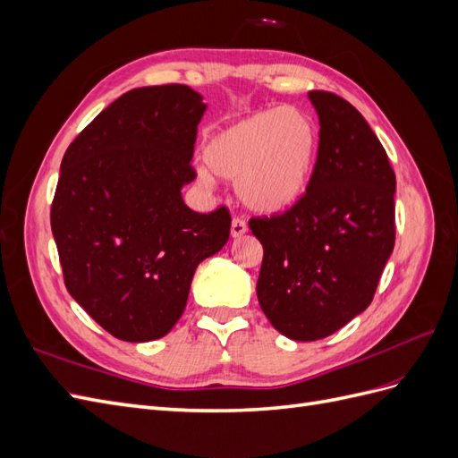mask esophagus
I'll return each mask as SVG.
<instances>
[{
    "label": "esophagus",
    "mask_w": 458,
    "mask_h": 458,
    "mask_svg": "<svg viewBox=\"0 0 458 458\" xmlns=\"http://www.w3.org/2000/svg\"><path fill=\"white\" fill-rule=\"evenodd\" d=\"M248 231V227H246V224L242 219H239V217H234L233 221H231V237L233 239H239V237H242V234Z\"/></svg>",
    "instance_id": "34e87169"
}]
</instances>
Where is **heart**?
I'll list each match as a JSON object with an SVG mask.
<instances>
[{
    "label": "heart",
    "instance_id": "1",
    "mask_svg": "<svg viewBox=\"0 0 458 458\" xmlns=\"http://www.w3.org/2000/svg\"><path fill=\"white\" fill-rule=\"evenodd\" d=\"M318 148L315 122L296 106L256 110L217 130L204 143L197 177L212 187L214 175L234 179L244 206L259 214H281L306 195Z\"/></svg>",
    "mask_w": 458,
    "mask_h": 458
}]
</instances>
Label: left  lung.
<instances>
[{"label": "left lung", "instance_id": "obj_1", "mask_svg": "<svg viewBox=\"0 0 458 458\" xmlns=\"http://www.w3.org/2000/svg\"><path fill=\"white\" fill-rule=\"evenodd\" d=\"M318 155L306 195L283 216L250 221L263 246L258 301L283 336L313 342L363 313L395 242V175L363 114L310 91Z\"/></svg>", "mask_w": 458, "mask_h": 458}]
</instances>
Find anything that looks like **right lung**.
Segmentation results:
<instances>
[{"instance_id": "right-lung-1", "label": "right lung", "mask_w": 458, "mask_h": 458, "mask_svg": "<svg viewBox=\"0 0 458 458\" xmlns=\"http://www.w3.org/2000/svg\"><path fill=\"white\" fill-rule=\"evenodd\" d=\"M206 106L189 86L137 88L64 152L51 206L64 284L118 340L168 335L199 263L229 241L225 208L199 214L182 197Z\"/></svg>"}]
</instances>
